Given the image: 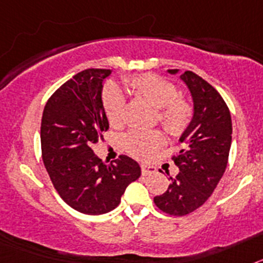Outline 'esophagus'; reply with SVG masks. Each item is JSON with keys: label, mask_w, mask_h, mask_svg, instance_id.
Wrapping results in <instances>:
<instances>
[{"label": "esophagus", "mask_w": 263, "mask_h": 263, "mask_svg": "<svg viewBox=\"0 0 263 263\" xmlns=\"http://www.w3.org/2000/svg\"><path fill=\"white\" fill-rule=\"evenodd\" d=\"M141 168H142V174L143 175H150V174H154L157 171L154 166L152 164H147V163H142L141 164Z\"/></svg>", "instance_id": "obj_1"}]
</instances>
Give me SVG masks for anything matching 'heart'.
Here are the masks:
<instances>
[{"label": "heart", "mask_w": 263, "mask_h": 263, "mask_svg": "<svg viewBox=\"0 0 263 263\" xmlns=\"http://www.w3.org/2000/svg\"><path fill=\"white\" fill-rule=\"evenodd\" d=\"M129 89L137 96L145 99L154 108L159 109V122L174 136L187 129L192 118V106L187 100L179 96V90L173 83L154 73L133 76L126 81ZM104 108L106 117L113 126L124 124L125 96L118 88L109 85L104 90ZM164 145L160 132L130 130L124 137V147L137 158L152 157L155 150Z\"/></svg>", "instance_id": "obj_1"}]
</instances>
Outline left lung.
<instances>
[{
  "instance_id": "8db88e82",
  "label": "left lung",
  "mask_w": 263,
  "mask_h": 263,
  "mask_svg": "<svg viewBox=\"0 0 263 263\" xmlns=\"http://www.w3.org/2000/svg\"><path fill=\"white\" fill-rule=\"evenodd\" d=\"M178 75L179 69H167ZM194 101V115L179 138L182 150L174 157L179 167L164 194L154 197L160 211L184 216L203 205L217 187L232 145V117L217 90L191 71L180 75Z\"/></svg>"
}]
</instances>
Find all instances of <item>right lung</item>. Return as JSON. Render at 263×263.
Returning <instances> with one entry per match:
<instances>
[{
	"mask_svg": "<svg viewBox=\"0 0 263 263\" xmlns=\"http://www.w3.org/2000/svg\"><path fill=\"white\" fill-rule=\"evenodd\" d=\"M110 69L76 73L48 99L41 125L42 158L53 187L78 212L103 215L120 204L132 182L141 176L136 160L121 155L106 164L90 146L109 129L103 81Z\"/></svg>",
	"mask_w": 263,
	"mask_h": 263,
	"instance_id": "obj_1",
	"label": "right lung"
}]
</instances>
